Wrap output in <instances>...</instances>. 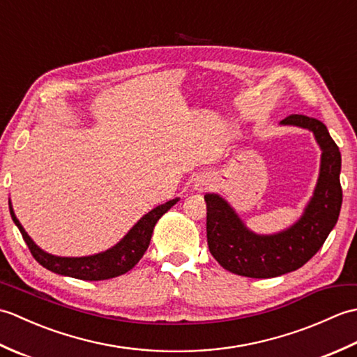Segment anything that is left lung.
I'll return each mask as SVG.
<instances>
[{"instance_id":"left-lung-1","label":"left lung","mask_w":357,"mask_h":357,"mask_svg":"<svg viewBox=\"0 0 357 357\" xmlns=\"http://www.w3.org/2000/svg\"><path fill=\"white\" fill-rule=\"evenodd\" d=\"M280 124L312 130L322 149L321 174L305 213L290 229L259 236L245 229L233 208L218 195H206L207 244L211 256L222 268L247 278H276L301 268L317 253L336 225L342 187H340V151L327 127L319 119L290 115Z\"/></svg>"}]
</instances>
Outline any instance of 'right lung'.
<instances>
[{
  "instance_id": "right-lung-1",
  "label": "right lung",
  "mask_w": 357,
  "mask_h": 357,
  "mask_svg": "<svg viewBox=\"0 0 357 357\" xmlns=\"http://www.w3.org/2000/svg\"><path fill=\"white\" fill-rule=\"evenodd\" d=\"M176 202L178 199H172L162 204V206H158L156 208L149 211L146 216H142L138 224H135L133 229L128 231L115 247H112L104 253H98L86 257H59L43 252V250L27 236L26 230L22 229V225L20 224L17 216H15L12 207H9L13 222L17 224L20 229L22 239L26 241L30 253L35 257V261L40 262L44 268H47L53 273H58V275L77 278L82 280H104L124 275V273L132 270L135 265L139 262L142 255L146 253V250L149 248L151 233H153L158 219L164 213H167Z\"/></svg>"
}]
</instances>
